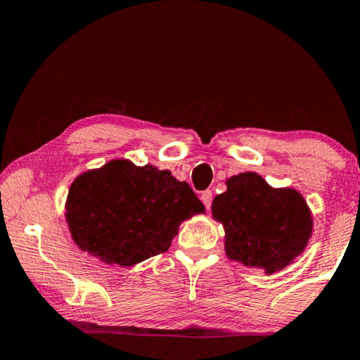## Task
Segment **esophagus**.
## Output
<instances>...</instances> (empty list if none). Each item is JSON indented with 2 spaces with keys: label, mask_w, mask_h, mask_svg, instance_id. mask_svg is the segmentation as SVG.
<instances>
[{
  "label": "esophagus",
  "mask_w": 360,
  "mask_h": 360,
  "mask_svg": "<svg viewBox=\"0 0 360 360\" xmlns=\"http://www.w3.org/2000/svg\"><path fill=\"white\" fill-rule=\"evenodd\" d=\"M200 198H202V202L205 205V208L210 210L211 208V202H213V192H211L210 189L208 191H203L200 193Z\"/></svg>",
  "instance_id": "1"
}]
</instances>
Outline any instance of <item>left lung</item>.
Returning a JSON list of instances; mask_svg holds the SVG:
<instances>
[{
	"label": "left lung",
	"instance_id": "8db88e82",
	"mask_svg": "<svg viewBox=\"0 0 360 360\" xmlns=\"http://www.w3.org/2000/svg\"><path fill=\"white\" fill-rule=\"evenodd\" d=\"M214 197V219L224 224L226 255L272 274L303 253L312 232L311 211L293 189H272L256 173L227 179Z\"/></svg>",
	"mask_w": 360,
	"mask_h": 360
}]
</instances>
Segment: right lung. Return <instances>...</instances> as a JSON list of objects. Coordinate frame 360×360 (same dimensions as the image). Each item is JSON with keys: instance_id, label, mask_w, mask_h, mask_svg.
Segmentation results:
<instances>
[{"instance_id": "obj_1", "label": "right lung", "mask_w": 360, "mask_h": 360, "mask_svg": "<svg viewBox=\"0 0 360 360\" xmlns=\"http://www.w3.org/2000/svg\"><path fill=\"white\" fill-rule=\"evenodd\" d=\"M65 208L78 247L118 266L167 252L179 222L205 211L191 186L171 171L134 167L128 160L78 176Z\"/></svg>"}]
</instances>
